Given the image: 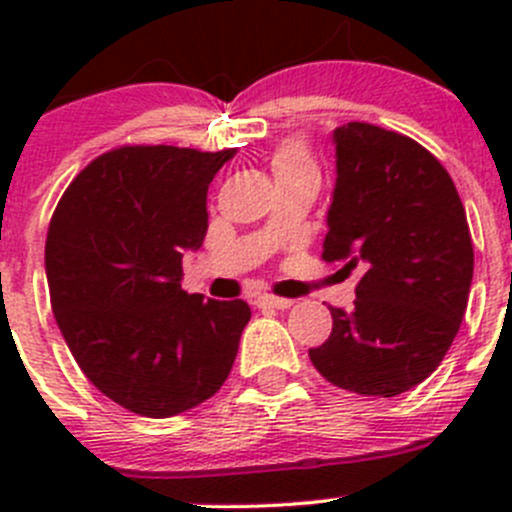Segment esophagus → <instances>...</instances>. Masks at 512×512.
Listing matches in <instances>:
<instances>
[{"label": "esophagus", "instance_id": "34e87169", "mask_svg": "<svg viewBox=\"0 0 512 512\" xmlns=\"http://www.w3.org/2000/svg\"><path fill=\"white\" fill-rule=\"evenodd\" d=\"M255 304L260 309H289L292 307V299L272 297V294H260V297L255 299Z\"/></svg>", "mask_w": 512, "mask_h": 512}]
</instances>
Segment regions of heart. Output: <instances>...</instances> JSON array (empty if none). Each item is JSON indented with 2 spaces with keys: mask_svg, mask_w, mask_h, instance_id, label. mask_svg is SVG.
<instances>
[{
  "mask_svg": "<svg viewBox=\"0 0 512 512\" xmlns=\"http://www.w3.org/2000/svg\"><path fill=\"white\" fill-rule=\"evenodd\" d=\"M270 168H272V175H275L277 183H285V180H294V178H304V175H312V178H317V163H314L307 143H302V141L280 143V146L272 151Z\"/></svg>",
  "mask_w": 512,
  "mask_h": 512,
  "instance_id": "b5f03b06",
  "label": "heart"
}]
</instances>
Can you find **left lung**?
I'll return each instance as SVG.
<instances>
[{
    "label": "left lung",
    "mask_w": 512,
    "mask_h": 512,
    "mask_svg": "<svg viewBox=\"0 0 512 512\" xmlns=\"http://www.w3.org/2000/svg\"><path fill=\"white\" fill-rule=\"evenodd\" d=\"M337 185L324 262L361 270L352 312L309 349L314 369L361 396H399L436 371L473 280V242L448 170L414 138L352 121L334 131Z\"/></svg>",
    "instance_id": "1"
}]
</instances>
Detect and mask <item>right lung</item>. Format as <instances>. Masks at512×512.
<instances>
[{
    "label": "right lung",
    "mask_w": 512,
    "mask_h": 512,
    "mask_svg": "<svg viewBox=\"0 0 512 512\" xmlns=\"http://www.w3.org/2000/svg\"><path fill=\"white\" fill-rule=\"evenodd\" d=\"M235 148L121 146L91 160L46 232L56 324L86 379L123 409L168 418L225 384L250 322L242 299L180 287L208 232V185Z\"/></svg>",
    "instance_id": "add662e5"
}]
</instances>
